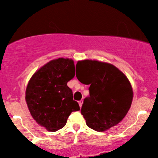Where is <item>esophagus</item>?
Masks as SVG:
<instances>
[{
	"instance_id": "obj_1",
	"label": "esophagus",
	"mask_w": 158,
	"mask_h": 158,
	"mask_svg": "<svg viewBox=\"0 0 158 158\" xmlns=\"http://www.w3.org/2000/svg\"><path fill=\"white\" fill-rule=\"evenodd\" d=\"M82 102H83L82 100L79 101V106H80V107H81V105H82Z\"/></svg>"
}]
</instances>
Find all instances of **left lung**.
Segmentation results:
<instances>
[{
  "mask_svg": "<svg viewBox=\"0 0 158 158\" xmlns=\"http://www.w3.org/2000/svg\"><path fill=\"white\" fill-rule=\"evenodd\" d=\"M79 81L90 85L81 114L89 128L104 131L122 121L131 107L133 91L129 81L118 68L98 61H78ZM77 68V67H76Z\"/></svg>",
  "mask_w": 158,
  "mask_h": 158,
  "instance_id": "8db88e82",
  "label": "left lung"
}]
</instances>
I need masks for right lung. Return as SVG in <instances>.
I'll return each mask as SVG.
<instances>
[{
  "mask_svg": "<svg viewBox=\"0 0 158 158\" xmlns=\"http://www.w3.org/2000/svg\"><path fill=\"white\" fill-rule=\"evenodd\" d=\"M74 76L73 61L59 58L40 68L29 81L27 106L34 119L48 131L61 129L70 114L80 109L67 85Z\"/></svg>",
  "mask_w": 158,
  "mask_h": 158,
  "instance_id": "add662e5",
  "label": "right lung"
}]
</instances>
